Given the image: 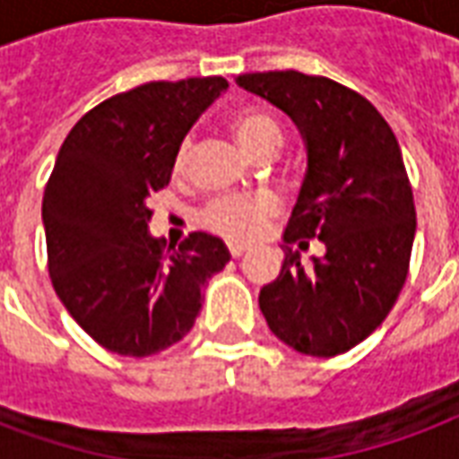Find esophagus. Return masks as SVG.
<instances>
[{"label": "esophagus", "instance_id": "34e87169", "mask_svg": "<svg viewBox=\"0 0 459 459\" xmlns=\"http://www.w3.org/2000/svg\"><path fill=\"white\" fill-rule=\"evenodd\" d=\"M227 252H230L232 259H239V256L247 254V247H244V244H227Z\"/></svg>", "mask_w": 459, "mask_h": 459}]
</instances>
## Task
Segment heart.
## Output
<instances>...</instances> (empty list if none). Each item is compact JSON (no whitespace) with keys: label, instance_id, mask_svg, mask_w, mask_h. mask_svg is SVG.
<instances>
[{"label":"heart","instance_id":"heart-1","mask_svg":"<svg viewBox=\"0 0 459 459\" xmlns=\"http://www.w3.org/2000/svg\"><path fill=\"white\" fill-rule=\"evenodd\" d=\"M232 129L237 139L244 143L247 152L262 156L266 152H279L283 143L281 122L269 112L262 109H247L232 119ZM193 139L183 136L173 156V169L183 173L188 169ZM281 203L273 193H232V195H217L200 210V225L210 232L225 237L230 242H252L264 232L273 217L279 215Z\"/></svg>","mask_w":459,"mask_h":459}]
</instances>
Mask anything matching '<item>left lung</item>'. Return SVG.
Segmentation results:
<instances>
[{
    "instance_id": "left-lung-1",
    "label": "left lung",
    "mask_w": 459,
    "mask_h": 459,
    "mask_svg": "<svg viewBox=\"0 0 459 459\" xmlns=\"http://www.w3.org/2000/svg\"><path fill=\"white\" fill-rule=\"evenodd\" d=\"M237 82L299 124L307 173L283 234V266L259 293L271 333L310 357H335L377 330L406 283L416 207L399 142L367 97L299 70ZM313 236L326 256L303 264L290 247Z\"/></svg>"
}]
</instances>
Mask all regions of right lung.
<instances>
[{
    "mask_svg": "<svg viewBox=\"0 0 459 459\" xmlns=\"http://www.w3.org/2000/svg\"><path fill=\"white\" fill-rule=\"evenodd\" d=\"M222 90L220 75L159 80L82 115L43 190L48 273L63 306L105 350L149 357L188 335L200 289L230 252L212 234H149L153 193L170 183L180 139Z\"/></svg>",
    "mask_w": 459,
    "mask_h": 459,
    "instance_id": "obj_1",
    "label": "right lung"
}]
</instances>
